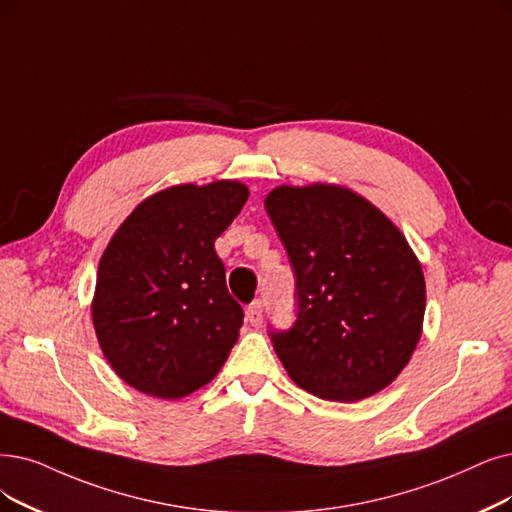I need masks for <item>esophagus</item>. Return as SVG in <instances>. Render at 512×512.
<instances>
[{
	"label": "esophagus",
	"instance_id": "obj_1",
	"mask_svg": "<svg viewBox=\"0 0 512 512\" xmlns=\"http://www.w3.org/2000/svg\"><path fill=\"white\" fill-rule=\"evenodd\" d=\"M245 317L252 325H260L262 323V300H254L248 309H245Z\"/></svg>",
	"mask_w": 512,
	"mask_h": 512
}]
</instances>
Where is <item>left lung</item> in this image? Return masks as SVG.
<instances>
[{
    "instance_id": "left-lung-1",
    "label": "left lung",
    "mask_w": 512,
    "mask_h": 512,
    "mask_svg": "<svg viewBox=\"0 0 512 512\" xmlns=\"http://www.w3.org/2000/svg\"><path fill=\"white\" fill-rule=\"evenodd\" d=\"M264 206L296 273V321L269 332L290 378L344 403L382 391L422 332L424 275L410 243L349 189L279 187Z\"/></svg>"
}]
</instances>
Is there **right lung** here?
<instances>
[{
    "mask_svg": "<svg viewBox=\"0 0 512 512\" xmlns=\"http://www.w3.org/2000/svg\"><path fill=\"white\" fill-rule=\"evenodd\" d=\"M248 201L218 180L161 191L126 218L98 264L92 302L100 349L138 391L180 399L208 384L243 325L214 241Z\"/></svg>",
    "mask_w": 512,
    "mask_h": 512,
    "instance_id": "obj_1",
    "label": "right lung"
}]
</instances>
